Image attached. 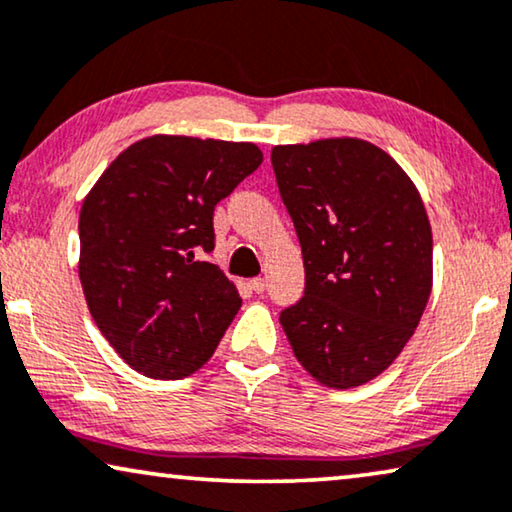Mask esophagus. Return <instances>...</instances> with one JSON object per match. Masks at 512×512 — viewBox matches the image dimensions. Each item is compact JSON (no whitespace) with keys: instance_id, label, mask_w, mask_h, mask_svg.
<instances>
[{"instance_id":"34e87169","label":"esophagus","mask_w":512,"mask_h":512,"mask_svg":"<svg viewBox=\"0 0 512 512\" xmlns=\"http://www.w3.org/2000/svg\"><path fill=\"white\" fill-rule=\"evenodd\" d=\"M250 290L262 294L266 290V280L264 278H253V280H250Z\"/></svg>"}]
</instances>
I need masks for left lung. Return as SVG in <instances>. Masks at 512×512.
<instances>
[{
    "label": "left lung",
    "instance_id": "left-lung-1",
    "mask_svg": "<svg viewBox=\"0 0 512 512\" xmlns=\"http://www.w3.org/2000/svg\"><path fill=\"white\" fill-rule=\"evenodd\" d=\"M304 255L306 290L280 313L299 364L334 390L380 376L413 336L431 294L422 197L385 150L320 139L271 150Z\"/></svg>",
    "mask_w": 512,
    "mask_h": 512
}]
</instances>
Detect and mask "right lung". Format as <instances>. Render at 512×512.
Returning a JSON list of instances; mask_svg holds the SVG:
<instances>
[{
	"label": "right lung",
	"instance_id": "1",
	"mask_svg": "<svg viewBox=\"0 0 512 512\" xmlns=\"http://www.w3.org/2000/svg\"><path fill=\"white\" fill-rule=\"evenodd\" d=\"M255 143L155 134L115 157L83 201V294L134 371L178 380L201 369L241 308L236 285L204 262L213 211L262 164Z\"/></svg>",
	"mask_w": 512,
	"mask_h": 512
}]
</instances>
